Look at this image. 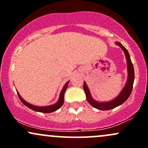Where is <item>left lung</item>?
<instances>
[{
    "label": "left lung",
    "mask_w": 148,
    "mask_h": 148,
    "mask_svg": "<svg viewBox=\"0 0 148 148\" xmlns=\"http://www.w3.org/2000/svg\"><path fill=\"white\" fill-rule=\"evenodd\" d=\"M116 45L119 46L123 51H124L125 58H126L127 61V68H128V80L126 81L125 85L123 87V90H121L120 94L115 98L110 101H106V102H100V101H95V99L92 97L91 94L90 92L89 88L87 87L85 82H84L83 88L85 91V95H86V98L87 101L90 105H92L93 107L96 109H99V110H110V109H114L116 106H120L123 103H124L129 96L131 95L132 90H133V82H134L135 78V73H134V68H133V63H132L130 55L128 53L127 49L121 44L120 42H116Z\"/></svg>",
    "instance_id": "obj_1"
}]
</instances>
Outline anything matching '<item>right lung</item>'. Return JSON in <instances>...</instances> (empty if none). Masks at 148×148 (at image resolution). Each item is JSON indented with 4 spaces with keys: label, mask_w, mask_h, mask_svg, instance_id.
<instances>
[{
    "label": "right lung",
    "mask_w": 148,
    "mask_h": 148,
    "mask_svg": "<svg viewBox=\"0 0 148 148\" xmlns=\"http://www.w3.org/2000/svg\"><path fill=\"white\" fill-rule=\"evenodd\" d=\"M68 82L69 81H68L66 83V85H64V87H63L62 89L61 93H60V96L59 98H58V101L56 103H55L53 105H50V106H37L35 105H32V104H29V103L27 102L26 101H25L22 97L20 96V95L17 92V95H18L19 98H20V101L25 104V106H27L28 108L29 109H32V110L35 111V112H42V113H51L53 112H55V111L58 110L61 106L63 105V102H64V94L65 92L66 91V89H67L68 85Z\"/></svg>",
    "instance_id": "1"
}]
</instances>
